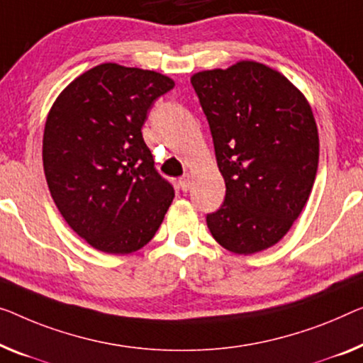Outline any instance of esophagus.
<instances>
[{
  "mask_svg": "<svg viewBox=\"0 0 363 363\" xmlns=\"http://www.w3.org/2000/svg\"><path fill=\"white\" fill-rule=\"evenodd\" d=\"M179 187H181V191L187 192L189 187H191V177H189V176L181 177V179H179Z\"/></svg>",
  "mask_w": 363,
  "mask_h": 363,
  "instance_id": "esophagus-1",
  "label": "esophagus"
}]
</instances>
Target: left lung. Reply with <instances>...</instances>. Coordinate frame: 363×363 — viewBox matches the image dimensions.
I'll list each match as a JSON object with an SVG mask.
<instances>
[{
	"label": "left lung",
	"mask_w": 363,
	"mask_h": 363,
	"mask_svg": "<svg viewBox=\"0 0 363 363\" xmlns=\"http://www.w3.org/2000/svg\"><path fill=\"white\" fill-rule=\"evenodd\" d=\"M225 179L223 205L207 215L225 250L274 246L298 218L315 184L320 138L298 89L266 65L242 60L191 78Z\"/></svg>",
	"instance_id": "8db88e82"
}]
</instances>
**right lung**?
Returning a JSON list of instances; mask_svg holds the SVG:
<instances>
[{
	"instance_id": "right-lung-1",
	"label": "right lung",
	"mask_w": 363,
	"mask_h": 363,
	"mask_svg": "<svg viewBox=\"0 0 363 363\" xmlns=\"http://www.w3.org/2000/svg\"><path fill=\"white\" fill-rule=\"evenodd\" d=\"M172 88L161 73L102 63L72 81L48 112V189L69 228L96 250H142L174 199L142 135L150 107Z\"/></svg>"
}]
</instances>
